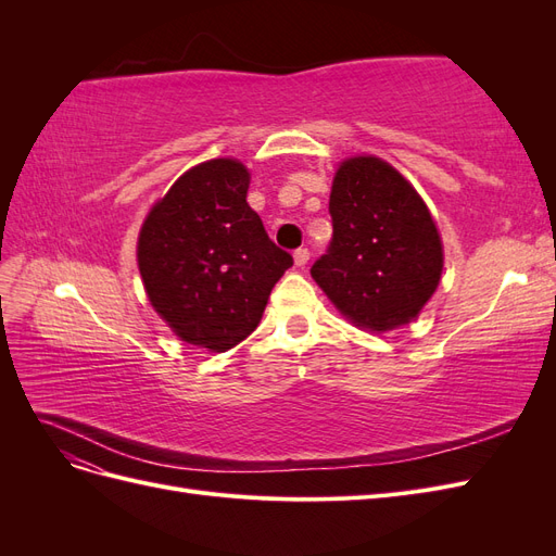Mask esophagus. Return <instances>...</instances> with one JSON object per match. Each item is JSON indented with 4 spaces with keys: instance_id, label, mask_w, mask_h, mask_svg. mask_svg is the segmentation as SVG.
Masks as SVG:
<instances>
[{
    "instance_id": "1",
    "label": "esophagus",
    "mask_w": 556,
    "mask_h": 556,
    "mask_svg": "<svg viewBox=\"0 0 556 556\" xmlns=\"http://www.w3.org/2000/svg\"><path fill=\"white\" fill-rule=\"evenodd\" d=\"M308 260H311V252H308V248H299V250H294V264H296V266H306V264H308Z\"/></svg>"
}]
</instances>
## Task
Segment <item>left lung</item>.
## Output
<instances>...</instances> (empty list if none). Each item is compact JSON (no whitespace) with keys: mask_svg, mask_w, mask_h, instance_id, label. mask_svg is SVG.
<instances>
[{"mask_svg":"<svg viewBox=\"0 0 556 556\" xmlns=\"http://www.w3.org/2000/svg\"><path fill=\"white\" fill-rule=\"evenodd\" d=\"M333 237L311 276L368 331L406 325L439 288L443 245L425 201L394 166L352 157L329 197Z\"/></svg>","mask_w":556,"mask_h":556,"instance_id":"1","label":"left lung"}]
</instances>
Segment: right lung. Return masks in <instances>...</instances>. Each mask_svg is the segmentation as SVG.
Segmentation results:
<instances>
[{
  "label": "right lung",
  "mask_w": 556,
  "mask_h": 556,
  "mask_svg": "<svg viewBox=\"0 0 556 556\" xmlns=\"http://www.w3.org/2000/svg\"><path fill=\"white\" fill-rule=\"evenodd\" d=\"M248 185L241 162H204L172 185L141 227L148 299L185 343L215 352L239 345L294 262L248 206Z\"/></svg>",
  "instance_id": "1"
}]
</instances>
